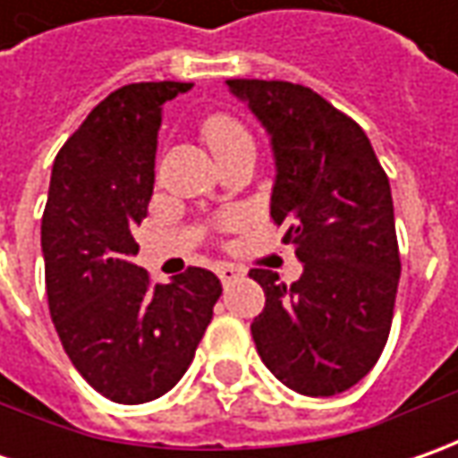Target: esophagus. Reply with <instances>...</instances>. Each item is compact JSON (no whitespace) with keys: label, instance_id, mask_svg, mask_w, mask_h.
I'll list each match as a JSON object with an SVG mask.
<instances>
[{"label":"esophagus","instance_id":"34e87169","mask_svg":"<svg viewBox=\"0 0 458 458\" xmlns=\"http://www.w3.org/2000/svg\"><path fill=\"white\" fill-rule=\"evenodd\" d=\"M216 275H219L224 285H229V283H234L239 277H244V270L237 267V265H219V267H216Z\"/></svg>","mask_w":458,"mask_h":458}]
</instances>
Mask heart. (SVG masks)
<instances>
[{"instance_id": "heart-1", "label": "heart", "mask_w": 458, "mask_h": 458, "mask_svg": "<svg viewBox=\"0 0 458 458\" xmlns=\"http://www.w3.org/2000/svg\"><path fill=\"white\" fill-rule=\"evenodd\" d=\"M203 142L208 145V150L214 152L216 157L224 155L229 148H234L239 142H252L250 132L239 124L234 116L229 114H211L203 119L201 124Z\"/></svg>"}]
</instances>
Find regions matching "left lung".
<instances>
[{
    "label": "left lung",
    "mask_w": 458,
    "mask_h": 458,
    "mask_svg": "<svg viewBox=\"0 0 458 458\" xmlns=\"http://www.w3.org/2000/svg\"><path fill=\"white\" fill-rule=\"evenodd\" d=\"M270 134V216L285 224L303 275L250 277L265 291L252 339L267 369L301 395H339L379 360L395 308L400 252L390 181L360 124L291 81L229 79Z\"/></svg>",
    "instance_id": "left-lung-1"
}]
</instances>
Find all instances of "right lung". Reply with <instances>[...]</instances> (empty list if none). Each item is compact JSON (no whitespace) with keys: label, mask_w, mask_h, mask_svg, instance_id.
Returning a JSON list of instances; mask_svg holds the SVG:
<instances>
[{"label":"right lung","mask_w":458,"mask_h":458,"mask_svg":"<svg viewBox=\"0 0 458 458\" xmlns=\"http://www.w3.org/2000/svg\"><path fill=\"white\" fill-rule=\"evenodd\" d=\"M191 86L150 81L112 91L68 137L50 175L40 226L50 316L81 377L122 405L175 387L221 295L211 270L188 267L152 285L132 259L163 104Z\"/></svg>","instance_id":"1"}]
</instances>
